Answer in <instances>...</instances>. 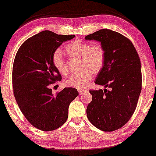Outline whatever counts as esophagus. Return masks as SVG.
<instances>
[{
	"mask_svg": "<svg viewBox=\"0 0 156 156\" xmlns=\"http://www.w3.org/2000/svg\"><path fill=\"white\" fill-rule=\"evenodd\" d=\"M78 92H79V94H80V95H82L84 92L83 90H78Z\"/></svg>",
	"mask_w": 156,
	"mask_h": 156,
	"instance_id": "34e87169",
	"label": "esophagus"
}]
</instances>
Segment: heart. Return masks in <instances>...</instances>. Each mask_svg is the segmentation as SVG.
Wrapping results in <instances>:
<instances>
[{
    "mask_svg": "<svg viewBox=\"0 0 156 156\" xmlns=\"http://www.w3.org/2000/svg\"><path fill=\"white\" fill-rule=\"evenodd\" d=\"M66 51L71 56L82 58L80 72L72 74L65 81L68 87L83 90L90 83L93 72L98 73L103 67L105 51L100 44L91 45L90 43L75 40L66 47ZM52 63L56 69L62 75H67L68 67L60 49H56L52 55Z\"/></svg>",
    "mask_w": 156,
    "mask_h": 156,
    "instance_id": "obj_1",
    "label": "heart"
}]
</instances>
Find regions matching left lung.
I'll use <instances>...</instances> for the list:
<instances>
[{"instance_id": "obj_1", "label": "left lung", "mask_w": 156, "mask_h": 156, "mask_svg": "<svg viewBox=\"0 0 156 156\" xmlns=\"http://www.w3.org/2000/svg\"><path fill=\"white\" fill-rule=\"evenodd\" d=\"M100 41L105 51L103 67L95 84L110 90H90L87 108L89 121L103 131H113L127 123L137 107L142 87L141 62L133 44L118 32L101 29L87 35Z\"/></svg>"}]
</instances>
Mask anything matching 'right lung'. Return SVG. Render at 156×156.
Segmentation results:
<instances>
[{
  "instance_id": "add662e5",
  "label": "right lung",
  "mask_w": 156,
  "mask_h": 156,
  "mask_svg": "<svg viewBox=\"0 0 156 156\" xmlns=\"http://www.w3.org/2000/svg\"><path fill=\"white\" fill-rule=\"evenodd\" d=\"M74 35L44 31L20 46L12 66V82L15 100L27 120L39 130L57 129L68 119L70 102L78 96L74 88H64L55 94L50 86L62 80L52 63V55Z\"/></svg>"
}]
</instances>
